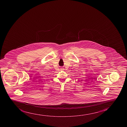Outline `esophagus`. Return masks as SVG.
<instances>
[{"mask_svg":"<svg viewBox=\"0 0 127 127\" xmlns=\"http://www.w3.org/2000/svg\"><path fill=\"white\" fill-rule=\"evenodd\" d=\"M60 69H61V70H62V71H63V70H64V68H60Z\"/></svg>","mask_w":127,"mask_h":127,"instance_id":"obj_1","label":"esophagus"}]
</instances>
